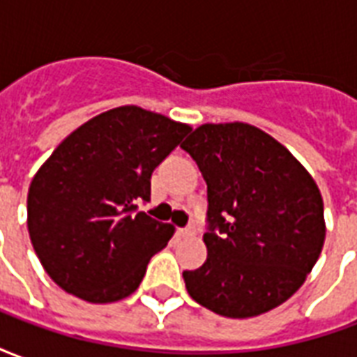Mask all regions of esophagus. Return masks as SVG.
Listing matches in <instances>:
<instances>
[{
    "label": "esophagus",
    "instance_id": "esophagus-1",
    "mask_svg": "<svg viewBox=\"0 0 357 357\" xmlns=\"http://www.w3.org/2000/svg\"><path fill=\"white\" fill-rule=\"evenodd\" d=\"M181 235H183V237H195V235H197V227H195L193 224L187 225L185 229H181Z\"/></svg>",
    "mask_w": 357,
    "mask_h": 357
}]
</instances>
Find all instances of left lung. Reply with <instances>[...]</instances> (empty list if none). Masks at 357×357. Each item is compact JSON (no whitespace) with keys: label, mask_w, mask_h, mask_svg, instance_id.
<instances>
[{"label":"left lung","mask_w":357,"mask_h":357,"mask_svg":"<svg viewBox=\"0 0 357 357\" xmlns=\"http://www.w3.org/2000/svg\"><path fill=\"white\" fill-rule=\"evenodd\" d=\"M181 149L206 181L208 258L183 271L187 292L225 317L291 298L325 241L321 193L287 149L255 126L204 124Z\"/></svg>","instance_id":"1"}]
</instances>
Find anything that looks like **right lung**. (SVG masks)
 Here are the masks:
<instances>
[{
	"instance_id": "1",
	"label": "right lung",
	"mask_w": 357,
	"mask_h": 357,
	"mask_svg": "<svg viewBox=\"0 0 357 357\" xmlns=\"http://www.w3.org/2000/svg\"><path fill=\"white\" fill-rule=\"evenodd\" d=\"M191 132L139 107L80 126L38 170L28 191V233L47 275L93 304L130 296L174 227L139 212L151 174Z\"/></svg>"
}]
</instances>
